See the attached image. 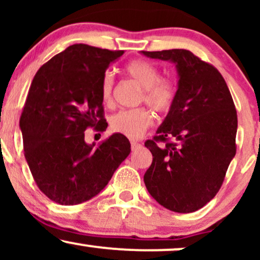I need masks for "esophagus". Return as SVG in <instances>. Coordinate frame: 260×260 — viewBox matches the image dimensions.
<instances>
[{"mask_svg": "<svg viewBox=\"0 0 260 260\" xmlns=\"http://www.w3.org/2000/svg\"><path fill=\"white\" fill-rule=\"evenodd\" d=\"M140 147H142V144L138 142H131V148H132V150H137V149H139Z\"/></svg>", "mask_w": 260, "mask_h": 260, "instance_id": "34e87169", "label": "esophagus"}]
</instances>
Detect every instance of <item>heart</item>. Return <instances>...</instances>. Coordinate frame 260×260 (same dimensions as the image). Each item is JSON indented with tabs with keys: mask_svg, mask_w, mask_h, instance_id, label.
<instances>
[{
	"mask_svg": "<svg viewBox=\"0 0 260 260\" xmlns=\"http://www.w3.org/2000/svg\"><path fill=\"white\" fill-rule=\"evenodd\" d=\"M123 72L142 86L139 101L145 103L159 115H168L174 109L177 89L169 78H161L160 71L147 59L136 58L127 62ZM100 98L104 105L112 104L113 78L109 72L104 73L100 79ZM154 116L147 107L121 110L110 120V128L113 133L123 134L131 139H137L153 124Z\"/></svg>",
	"mask_w": 260,
	"mask_h": 260,
	"instance_id": "obj_1",
	"label": "heart"
}]
</instances>
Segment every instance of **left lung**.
Masks as SVG:
<instances>
[{
    "label": "left lung",
    "instance_id": "left-lung-1",
    "mask_svg": "<svg viewBox=\"0 0 260 260\" xmlns=\"http://www.w3.org/2000/svg\"><path fill=\"white\" fill-rule=\"evenodd\" d=\"M142 52L172 61L180 76L174 109L144 143L153 154L145 187L169 210L193 213L216 196L236 154L234 100L221 73L188 50Z\"/></svg>",
    "mask_w": 260,
    "mask_h": 260
}]
</instances>
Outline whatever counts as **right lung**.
I'll list each match as a JSON object with an SVG mask.
<instances>
[{"label": "right lung", "mask_w": 260, "mask_h": 260, "mask_svg": "<svg viewBox=\"0 0 260 260\" xmlns=\"http://www.w3.org/2000/svg\"><path fill=\"white\" fill-rule=\"evenodd\" d=\"M123 52L71 45L32 79L19 120L24 156L39 189L57 204L96 196L131 153L123 134H112L96 148L84 142L88 128L106 129L100 79Z\"/></svg>", "instance_id": "obj_1"}]
</instances>
